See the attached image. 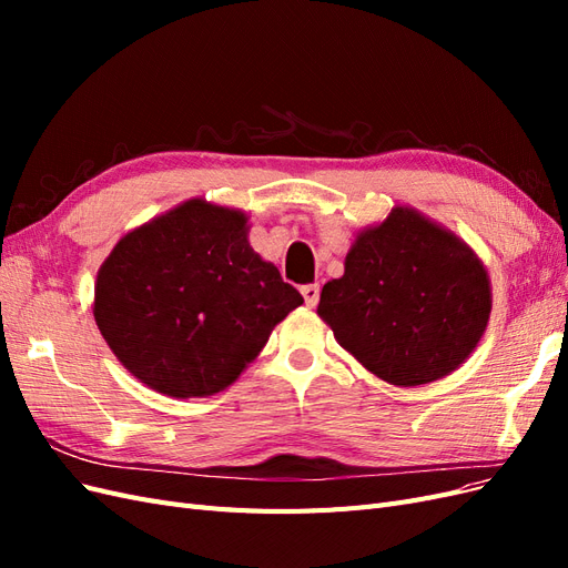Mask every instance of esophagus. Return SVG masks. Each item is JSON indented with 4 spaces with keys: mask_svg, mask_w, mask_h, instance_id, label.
<instances>
[{
    "mask_svg": "<svg viewBox=\"0 0 568 568\" xmlns=\"http://www.w3.org/2000/svg\"><path fill=\"white\" fill-rule=\"evenodd\" d=\"M301 294L305 298V305L307 307H315L317 301H320V284H307V286H301Z\"/></svg>",
    "mask_w": 568,
    "mask_h": 568,
    "instance_id": "1",
    "label": "esophagus"
}]
</instances>
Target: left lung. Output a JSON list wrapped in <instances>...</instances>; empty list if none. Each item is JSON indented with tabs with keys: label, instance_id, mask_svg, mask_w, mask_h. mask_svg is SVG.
I'll list each match as a JSON object with an SVG mask.
<instances>
[{
	"label": "left lung",
	"instance_id": "8db88e82",
	"mask_svg": "<svg viewBox=\"0 0 568 568\" xmlns=\"http://www.w3.org/2000/svg\"><path fill=\"white\" fill-rule=\"evenodd\" d=\"M493 311L478 253L412 205L359 230L317 315L359 365L393 386H422L467 363Z\"/></svg>",
	"mask_w": 568,
	"mask_h": 568
}]
</instances>
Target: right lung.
Returning <instances> with one entry per match:
<instances>
[{
    "label": "right lung",
    "mask_w": 568,
    "mask_h": 568,
    "mask_svg": "<svg viewBox=\"0 0 568 568\" xmlns=\"http://www.w3.org/2000/svg\"><path fill=\"white\" fill-rule=\"evenodd\" d=\"M248 230L244 211L196 196L120 236L92 313L134 379L178 400L225 390L303 303Z\"/></svg>",
    "instance_id": "add662e5"
}]
</instances>
